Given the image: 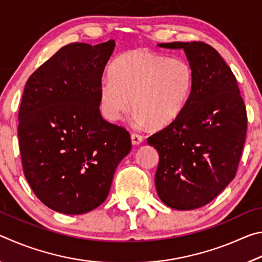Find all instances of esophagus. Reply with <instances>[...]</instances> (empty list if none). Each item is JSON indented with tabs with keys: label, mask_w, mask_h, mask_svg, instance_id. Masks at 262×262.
<instances>
[{
	"label": "esophagus",
	"mask_w": 262,
	"mask_h": 262,
	"mask_svg": "<svg viewBox=\"0 0 262 262\" xmlns=\"http://www.w3.org/2000/svg\"><path fill=\"white\" fill-rule=\"evenodd\" d=\"M132 143L134 145H139L142 141H143V136H141L139 134H132Z\"/></svg>",
	"instance_id": "esophagus-1"
}]
</instances>
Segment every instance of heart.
<instances>
[{
    "instance_id": "1",
    "label": "heart",
    "mask_w": 262,
    "mask_h": 262,
    "mask_svg": "<svg viewBox=\"0 0 262 262\" xmlns=\"http://www.w3.org/2000/svg\"><path fill=\"white\" fill-rule=\"evenodd\" d=\"M110 74L101 82L100 100L112 121L129 112L134 103L137 123L163 129L185 113L194 94L195 74L187 61L149 51L119 56Z\"/></svg>"
}]
</instances>
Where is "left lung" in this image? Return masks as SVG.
I'll list each match as a JSON object with an SVG mask.
<instances>
[{
  "mask_svg": "<svg viewBox=\"0 0 262 262\" xmlns=\"http://www.w3.org/2000/svg\"><path fill=\"white\" fill-rule=\"evenodd\" d=\"M158 46L185 51L195 89L178 120L148 137L159 155L155 185L167 207L192 210L214 200L236 176L247 130L246 107L236 77L215 48L202 41Z\"/></svg>",
  "mask_w": 262,
  "mask_h": 262,
  "instance_id": "8db88e82",
  "label": "left lung"
}]
</instances>
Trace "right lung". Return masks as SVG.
Wrapping results in <instances>:
<instances>
[{
  "label": "right lung",
  "mask_w": 262,
  "mask_h": 262,
  "mask_svg": "<svg viewBox=\"0 0 262 262\" xmlns=\"http://www.w3.org/2000/svg\"><path fill=\"white\" fill-rule=\"evenodd\" d=\"M114 40L62 47L29 77L18 112L24 176L37 198L68 215L94 210L110 193L130 135L101 117V77Z\"/></svg>",
  "instance_id": "add662e5"
}]
</instances>
